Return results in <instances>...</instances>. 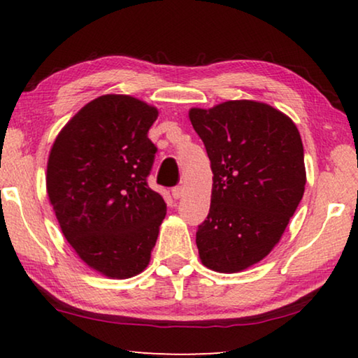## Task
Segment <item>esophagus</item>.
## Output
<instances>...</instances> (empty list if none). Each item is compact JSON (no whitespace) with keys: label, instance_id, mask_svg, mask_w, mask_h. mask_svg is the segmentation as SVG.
Wrapping results in <instances>:
<instances>
[{"label":"esophagus","instance_id":"obj_1","mask_svg":"<svg viewBox=\"0 0 358 358\" xmlns=\"http://www.w3.org/2000/svg\"><path fill=\"white\" fill-rule=\"evenodd\" d=\"M183 192H185L183 186H175L172 189V196H173V199H180L181 196H183Z\"/></svg>","mask_w":358,"mask_h":358}]
</instances>
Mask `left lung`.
Segmentation results:
<instances>
[{
    "instance_id": "1",
    "label": "left lung",
    "mask_w": 358,
    "mask_h": 358,
    "mask_svg": "<svg viewBox=\"0 0 358 358\" xmlns=\"http://www.w3.org/2000/svg\"><path fill=\"white\" fill-rule=\"evenodd\" d=\"M213 172L207 220L196 234L201 262L238 273L270 254L305 192L300 132L265 102L226 101L189 108Z\"/></svg>"
}]
</instances>
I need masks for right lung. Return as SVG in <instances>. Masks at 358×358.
Here are the masks:
<instances>
[{"instance_id":"1","label":"right lung","mask_w":358,"mask_h":358,"mask_svg":"<svg viewBox=\"0 0 358 358\" xmlns=\"http://www.w3.org/2000/svg\"><path fill=\"white\" fill-rule=\"evenodd\" d=\"M159 110L128 94H104L59 131L47 161V194L62 232L90 268L128 280L147 268L166 202L147 177Z\"/></svg>"}]
</instances>
